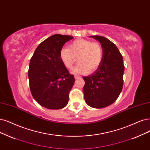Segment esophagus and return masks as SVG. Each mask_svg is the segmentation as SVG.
<instances>
[{"label": "esophagus", "instance_id": "esophagus-1", "mask_svg": "<svg viewBox=\"0 0 150 150\" xmlns=\"http://www.w3.org/2000/svg\"><path fill=\"white\" fill-rule=\"evenodd\" d=\"M80 76H79V75H75V79H80Z\"/></svg>", "mask_w": 150, "mask_h": 150}]
</instances>
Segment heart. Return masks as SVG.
Here are the masks:
<instances>
[{
	"label": "heart",
	"mask_w": 150,
	"mask_h": 150,
	"mask_svg": "<svg viewBox=\"0 0 150 150\" xmlns=\"http://www.w3.org/2000/svg\"><path fill=\"white\" fill-rule=\"evenodd\" d=\"M103 48L100 44L84 39L71 42L69 48L60 50L59 57L66 68L70 69L77 62H80L72 70L74 74H86L95 71L101 65L103 59Z\"/></svg>",
	"instance_id": "b5f03b06"
}]
</instances>
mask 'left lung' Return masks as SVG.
Segmentation results:
<instances>
[{"label": "left lung", "mask_w": 150, "mask_h": 150, "mask_svg": "<svg viewBox=\"0 0 150 150\" xmlns=\"http://www.w3.org/2000/svg\"><path fill=\"white\" fill-rule=\"evenodd\" d=\"M103 48V61L90 75L83 76V93L86 104L91 108H103L114 103L123 88L124 65L122 55L115 44L106 38L91 36Z\"/></svg>", "instance_id": "obj_1"}]
</instances>
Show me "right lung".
<instances>
[{
  "instance_id": "1",
  "label": "right lung",
  "mask_w": 150,
  "mask_h": 150,
  "mask_svg": "<svg viewBox=\"0 0 150 150\" xmlns=\"http://www.w3.org/2000/svg\"><path fill=\"white\" fill-rule=\"evenodd\" d=\"M74 38L55 34L41 42L31 58L28 79L31 95L41 106L60 109L68 104L75 78L59 57L60 50Z\"/></svg>"
}]
</instances>
